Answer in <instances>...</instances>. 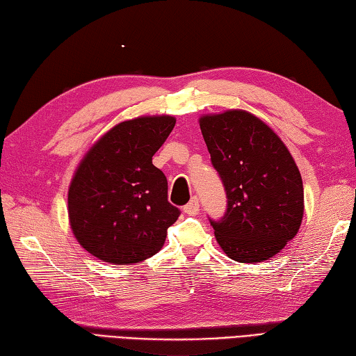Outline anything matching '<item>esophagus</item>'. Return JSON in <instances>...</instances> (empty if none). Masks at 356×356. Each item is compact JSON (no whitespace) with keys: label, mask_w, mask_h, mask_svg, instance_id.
I'll list each match as a JSON object with an SVG mask.
<instances>
[{"label":"esophagus","mask_w":356,"mask_h":356,"mask_svg":"<svg viewBox=\"0 0 356 356\" xmlns=\"http://www.w3.org/2000/svg\"><path fill=\"white\" fill-rule=\"evenodd\" d=\"M184 212L187 215H192V216L197 215L200 212V201H198L197 197H193L191 201L187 202V204L184 206Z\"/></svg>","instance_id":"obj_1"}]
</instances>
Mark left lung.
<instances>
[{
    "label": "left lung",
    "instance_id": "obj_1",
    "mask_svg": "<svg viewBox=\"0 0 356 356\" xmlns=\"http://www.w3.org/2000/svg\"><path fill=\"white\" fill-rule=\"evenodd\" d=\"M200 127L227 207L210 220L216 241L238 263H259L284 248L301 226L300 170L278 135L244 111L206 115Z\"/></svg>",
    "mask_w": 356,
    "mask_h": 356
}]
</instances>
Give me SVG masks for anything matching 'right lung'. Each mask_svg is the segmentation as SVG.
Segmentation results:
<instances>
[{
  "label": "right lung",
  "instance_id": "right-lung-1",
  "mask_svg": "<svg viewBox=\"0 0 356 356\" xmlns=\"http://www.w3.org/2000/svg\"><path fill=\"white\" fill-rule=\"evenodd\" d=\"M175 118L141 117L99 138L69 188V220L78 243L101 261L134 264L161 250L179 209L168 200V179L152 156Z\"/></svg>",
  "mask_w": 356,
  "mask_h": 356
}]
</instances>
